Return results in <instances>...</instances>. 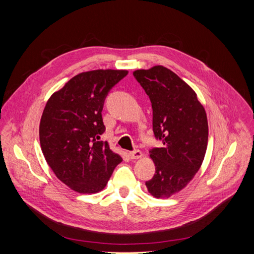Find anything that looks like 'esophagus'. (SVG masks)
Here are the masks:
<instances>
[{"instance_id": "1", "label": "esophagus", "mask_w": 254, "mask_h": 254, "mask_svg": "<svg viewBox=\"0 0 254 254\" xmlns=\"http://www.w3.org/2000/svg\"><path fill=\"white\" fill-rule=\"evenodd\" d=\"M128 156L131 158V159H139V158H141L143 156V153L140 150L135 149V150H132V151H129L128 152Z\"/></svg>"}]
</instances>
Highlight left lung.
I'll list each match as a JSON object with an SVG mask.
<instances>
[{
  "mask_svg": "<svg viewBox=\"0 0 254 254\" xmlns=\"http://www.w3.org/2000/svg\"><path fill=\"white\" fill-rule=\"evenodd\" d=\"M133 76L150 99L153 134L163 143L149 150L156 173L145 184L152 196L168 198L201 166L209 136L206 113L194 90L168 68L156 65Z\"/></svg>",
  "mask_w": 254,
  "mask_h": 254,
  "instance_id": "left-lung-1",
  "label": "left lung"
}]
</instances>
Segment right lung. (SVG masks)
Segmentation results:
<instances>
[{
  "instance_id": "obj_1",
  "label": "right lung",
  "mask_w": 254,
  "mask_h": 254,
  "mask_svg": "<svg viewBox=\"0 0 254 254\" xmlns=\"http://www.w3.org/2000/svg\"><path fill=\"white\" fill-rule=\"evenodd\" d=\"M125 70H95L74 76L55 92L43 110L41 149L57 178L82 194L102 190L122 158L107 142L102 111L110 90Z\"/></svg>"
}]
</instances>
